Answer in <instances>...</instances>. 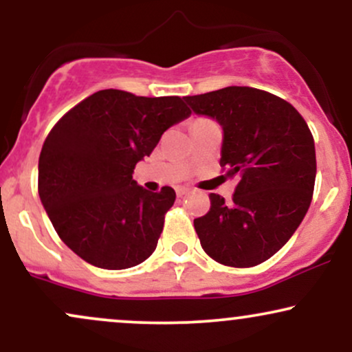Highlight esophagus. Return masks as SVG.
<instances>
[{
  "instance_id": "34e87169",
  "label": "esophagus",
  "mask_w": 352,
  "mask_h": 352,
  "mask_svg": "<svg viewBox=\"0 0 352 352\" xmlns=\"http://www.w3.org/2000/svg\"><path fill=\"white\" fill-rule=\"evenodd\" d=\"M175 192H177V197H184V195H187V193L190 192V188H187V187H177Z\"/></svg>"
}]
</instances>
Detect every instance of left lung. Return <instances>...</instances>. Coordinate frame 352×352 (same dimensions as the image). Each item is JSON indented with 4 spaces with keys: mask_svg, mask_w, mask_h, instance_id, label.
<instances>
[{
    "mask_svg": "<svg viewBox=\"0 0 352 352\" xmlns=\"http://www.w3.org/2000/svg\"><path fill=\"white\" fill-rule=\"evenodd\" d=\"M184 99L221 125L220 165L238 179L230 204L210 193V212L193 220L201 248L235 268L263 263L296 232L313 199L316 151L308 124L292 104L254 87Z\"/></svg>",
    "mask_w": 352,
    "mask_h": 352,
    "instance_id": "1",
    "label": "left lung"
}]
</instances>
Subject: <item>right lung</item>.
Here are the masks:
<instances>
[{"instance_id": "add662e5", "label": "right lung", "mask_w": 352, "mask_h": 352, "mask_svg": "<svg viewBox=\"0 0 352 352\" xmlns=\"http://www.w3.org/2000/svg\"><path fill=\"white\" fill-rule=\"evenodd\" d=\"M190 114L177 96L104 89L52 127L39 155V199L60 240L84 261L125 270L153 253L175 190L148 192L132 173Z\"/></svg>"}]
</instances>
